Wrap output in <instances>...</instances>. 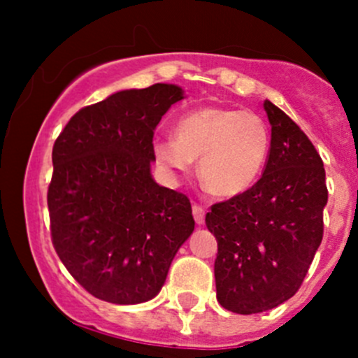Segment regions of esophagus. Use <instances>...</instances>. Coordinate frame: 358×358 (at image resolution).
<instances>
[{
    "label": "esophagus",
    "instance_id": "esophagus-1",
    "mask_svg": "<svg viewBox=\"0 0 358 358\" xmlns=\"http://www.w3.org/2000/svg\"><path fill=\"white\" fill-rule=\"evenodd\" d=\"M192 213H194V220H196L197 225H202V223H204V216H206L204 206L194 204L192 206Z\"/></svg>",
    "mask_w": 358,
    "mask_h": 358
}]
</instances>
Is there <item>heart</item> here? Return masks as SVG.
<instances>
[{"label":"heart","instance_id":"heart-1","mask_svg":"<svg viewBox=\"0 0 358 358\" xmlns=\"http://www.w3.org/2000/svg\"><path fill=\"white\" fill-rule=\"evenodd\" d=\"M272 133L252 110L199 107L180 115L175 138L154 143L156 159L173 171H187L194 159L206 189L218 197H236L251 189L268 161Z\"/></svg>","mask_w":358,"mask_h":358}]
</instances>
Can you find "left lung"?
<instances>
[{
    "label": "left lung",
    "instance_id": "1",
    "mask_svg": "<svg viewBox=\"0 0 358 358\" xmlns=\"http://www.w3.org/2000/svg\"><path fill=\"white\" fill-rule=\"evenodd\" d=\"M272 143L262 178L241 196L216 202L206 225L216 237V298L241 315L287 301L322 243L326 169L308 136L270 100Z\"/></svg>",
    "mask_w": 358,
    "mask_h": 358
}]
</instances>
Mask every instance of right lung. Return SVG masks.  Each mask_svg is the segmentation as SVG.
<instances>
[{
    "instance_id": "obj_1",
    "label": "right lung",
    "mask_w": 358,
    "mask_h": 358,
    "mask_svg": "<svg viewBox=\"0 0 358 358\" xmlns=\"http://www.w3.org/2000/svg\"><path fill=\"white\" fill-rule=\"evenodd\" d=\"M183 99L176 85L124 90L83 107L55 140L48 187L52 241L90 294L136 305L161 291L194 232L185 194L154 182V129Z\"/></svg>"
}]
</instances>
